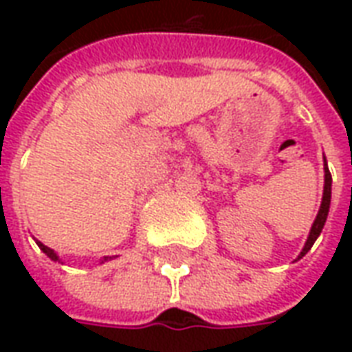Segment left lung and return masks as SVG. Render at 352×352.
Wrapping results in <instances>:
<instances>
[{
    "mask_svg": "<svg viewBox=\"0 0 352 352\" xmlns=\"http://www.w3.org/2000/svg\"><path fill=\"white\" fill-rule=\"evenodd\" d=\"M330 199H332V175H330V169H328V164H326V158H324V190H322L320 209H318L317 217H315V222H313V226H311L307 241H305L302 252L298 254V258L296 260H300L302 256H305V254L311 251L313 243L317 241V237L320 236V232H322V228H324L326 219H328V211H330Z\"/></svg>",
    "mask_w": 352,
    "mask_h": 352,
    "instance_id": "left-lung-1",
    "label": "left lung"
}]
</instances>
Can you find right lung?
Masks as SVG:
<instances>
[{"label": "right lung", "mask_w": 352, "mask_h": 352, "mask_svg": "<svg viewBox=\"0 0 352 352\" xmlns=\"http://www.w3.org/2000/svg\"><path fill=\"white\" fill-rule=\"evenodd\" d=\"M35 243L39 245V249H41V251L45 252V254H47V256H49L50 260H54V262H62V260H60V256H58L56 252L52 251L50 247H47V245H43L41 241H35ZM107 260H111V256H103V258H101L100 264H103V262H107Z\"/></svg>", "instance_id": "1"}]
</instances>
